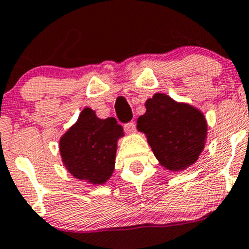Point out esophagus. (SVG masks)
Segmentation results:
<instances>
[{"mask_svg": "<svg viewBox=\"0 0 249 249\" xmlns=\"http://www.w3.org/2000/svg\"><path fill=\"white\" fill-rule=\"evenodd\" d=\"M124 130L125 132H127V134H132V132H135V130H136V124H135V122H130L127 123V124H125Z\"/></svg>", "mask_w": 249, "mask_h": 249, "instance_id": "1", "label": "esophagus"}]
</instances>
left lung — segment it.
<instances>
[{
  "mask_svg": "<svg viewBox=\"0 0 249 249\" xmlns=\"http://www.w3.org/2000/svg\"><path fill=\"white\" fill-rule=\"evenodd\" d=\"M145 108L137 119V129L145 134L160 165L179 171L194 164L207 137V123L202 113L165 94L148 99Z\"/></svg>",
  "mask_w": 249,
  "mask_h": 249,
  "instance_id": "1",
  "label": "left lung"
}]
</instances>
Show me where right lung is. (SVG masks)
Segmentation results:
<instances>
[{"label":"right lung","mask_w":249,"mask_h":249,"mask_svg":"<svg viewBox=\"0 0 249 249\" xmlns=\"http://www.w3.org/2000/svg\"><path fill=\"white\" fill-rule=\"evenodd\" d=\"M122 136L123 127L115 118L100 119L87 107L60 139L62 162L77 179L104 184L114 170L117 141Z\"/></svg>","instance_id":"1"}]
</instances>
